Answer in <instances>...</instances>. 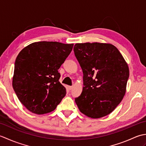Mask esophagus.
I'll list each match as a JSON object with an SVG mask.
<instances>
[{"instance_id": "34e87169", "label": "esophagus", "mask_w": 146, "mask_h": 146, "mask_svg": "<svg viewBox=\"0 0 146 146\" xmlns=\"http://www.w3.org/2000/svg\"><path fill=\"white\" fill-rule=\"evenodd\" d=\"M67 88H68V90H72V88H73V86H68V87H67Z\"/></svg>"}]
</instances>
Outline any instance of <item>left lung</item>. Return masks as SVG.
<instances>
[{
	"label": "left lung",
	"instance_id": "obj_1",
	"mask_svg": "<svg viewBox=\"0 0 146 146\" xmlns=\"http://www.w3.org/2000/svg\"><path fill=\"white\" fill-rule=\"evenodd\" d=\"M83 73L82 94L75 100L80 111L93 119L110 113L125 95L128 65L111 44L77 43L73 48Z\"/></svg>",
	"mask_w": 146,
	"mask_h": 146
}]
</instances>
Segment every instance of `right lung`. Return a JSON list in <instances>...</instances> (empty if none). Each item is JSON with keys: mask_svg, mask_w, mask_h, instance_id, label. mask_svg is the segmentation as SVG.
<instances>
[{"mask_svg": "<svg viewBox=\"0 0 146 146\" xmlns=\"http://www.w3.org/2000/svg\"><path fill=\"white\" fill-rule=\"evenodd\" d=\"M73 44L33 42L21 50L15 61L12 86L19 100L36 114L53 111L66 94L59 82V68Z\"/></svg>", "mask_w": 146, "mask_h": 146, "instance_id": "1", "label": "right lung"}]
</instances>
